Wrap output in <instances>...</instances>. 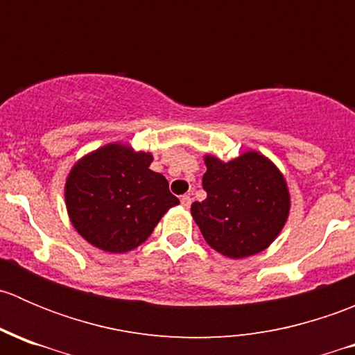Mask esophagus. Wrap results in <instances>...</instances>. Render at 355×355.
<instances>
[{"label": "esophagus", "mask_w": 355, "mask_h": 355, "mask_svg": "<svg viewBox=\"0 0 355 355\" xmlns=\"http://www.w3.org/2000/svg\"><path fill=\"white\" fill-rule=\"evenodd\" d=\"M180 202H182V206H184V207H189V206H191V202H192L191 196H182Z\"/></svg>", "instance_id": "34e87169"}]
</instances>
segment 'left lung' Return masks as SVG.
<instances>
[{
  "label": "left lung",
  "mask_w": 355,
  "mask_h": 355,
  "mask_svg": "<svg viewBox=\"0 0 355 355\" xmlns=\"http://www.w3.org/2000/svg\"><path fill=\"white\" fill-rule=\"evenodd\" d=\"M204 163L207 198L191 207L204 241L232 259L266 249L288 218L290 196L284 175L256 151L228 163L206 156Z\"/></svg>",
  "instance_id": "8db88e82"
}]
</instances>
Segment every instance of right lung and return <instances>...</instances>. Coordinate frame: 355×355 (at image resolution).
<instances>
[{
	"instance_id": "1",
	"label": "right lung",
	"mask_w": 355,
	"mask_h": 355,
	"mask_svg": "<svg viewBox=\"0 0 355 355\" xmlns=\"http://www.w3.org/2000/svg\"><path fill=\"white\" fill-rule=\"evenodd\" d=\"M153 156L108 144L84 156L67 178V211L75 230L106 252H127L153 234L180 200L166 178L149 170Z\"/></svg>"
}]
</instances>
